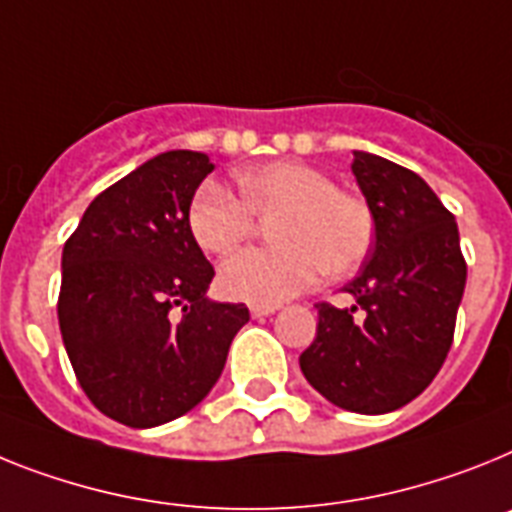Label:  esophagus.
I'll return each mask as SVG.
<instances>
[{
    "mask_svg": "<svg viewBox=\"0 0 512 512\" xmlns=\"http://www.w3.org/2000/svg\"><path fill=\"white\" fill-rule=\"evenodd\" d=\"M278 309H281L278 304H252L249 312H252V317H268V315H276Z\"/></svg>",
    "mask_w": 512,
    "mask_h": 512,
    "instance_id": "esophagus-1",
    "label": "esophagus"
}]
</instances>
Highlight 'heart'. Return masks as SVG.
<instances>
[{
    "instance_id": "1",
    "label": "heart",
    "mask_w": 512,
    "mask_h": 512,
    "mask_svg": "<svg viewBox=\"0 0 512 512\" xmlns=\"http://www.w3.org/2000/svg\"><path fill=\"white\" fill-rule=\"evenodd\" d=\"M242 196L223 184L203 182L192 195L187 223L195 242L226 255L255 231V216L270 218L278 244L252 247L229 257L218 270V286L229 299L281 304L325 270L346 276L369 255L375 218L362 197L336 190L325 171L299 161H273L236 174Z\"/></svg>"
}]
</instances>
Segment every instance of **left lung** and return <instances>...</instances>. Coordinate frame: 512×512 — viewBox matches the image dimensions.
I'll return each mask as SVG.
<instances>
[{"instance_id":"8db88e82","label":"left lung","mask_w":512,"mask_h":512,"mask_svg":"<svg viewBox=\"0 0 512 512\" xmlns=\"http://www.w3.org/2000/svg\"><path fill=\"white\" fill-rule=\"evenodd\" d=\"M351 171L375 218V247L343 286L356 304H317L315 341L299 367L338 409L388 414L440 372L466 289V260L453 213L422 176L367 150H354Z\"/></svg>"}]
</instances>
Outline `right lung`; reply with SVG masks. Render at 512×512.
<instances>
[{"label": "right lung", "mask_w": 512, "mask_h": 512, "mask_svg": "<svg viewBox=\"0 0 512 512\" xmlns=\"http://www.w3.org/2000/svg\"><path fill=\"white\" fill-rule=\"evenodd\" d=\"M213 169L197 150L150 158L103 190L64 244V349L93 406L127 427L195 409L249 320L244 304L208 296L216 273L187 223Z\"/></svg>", "instance_id": "1"}]
</instances>
